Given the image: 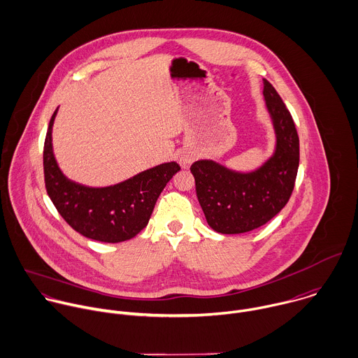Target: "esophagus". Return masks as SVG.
<instances>
[{"label":"esophagus","mask_w":358,"mask_h":358,"mask_svg":"<svg viewBox=\"0 0 358 358\" xmlns=\"http://www.w3.org/2000/svg\"><path fill=\"white\" fill-rule=\"evenodd\" d=\"M192 159H193V158H192V157H189V155H186V157H182V158H180V161H182L183 164H190V161H192Z\"/></svg>","instance_id":"34e87169"}]
</instances>
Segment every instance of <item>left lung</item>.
<instances>
[{
  "label": "left lung",
  "mask_w": 358,
  "mask_h": 358,
  "mask_svg": "<svg viewBox=\"0 0 358 358\" xmlns=\"http://www.w3.org/2000/svg\"><path fill=\"white\" fill-rule=\"evenodd\" d=\"M264 97L276 133L272 158L250 173H238L207 159L190 166L199 203L208 225L218 234H245L265 225L287 204L293 193L300 161L296 124L266 79Z\"/></svg>",
  "instance_id": "1"
}]
</instances>
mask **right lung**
Returning <instances> with one entry per match:
<instances>
[{
    "mask_svg": "<svg viewBox=\"0 0 358 358\" xmlns=\"http://www.w3.org/2000/svg\"><path fill=\"white\" fill-rule=\"evenodd\" d=\"M57 115L52 114L43 151L44 182L47 193L66 224L85 238L120 243L143 231L157 199L180 171L176 162L161 164L131 179L108 187H87L64 176L54 158L51 130Z\"/></svg>",
    "mask_w": 358,
    "mask_h": 358,
    "instance_id": "obj_1",
    "label": "right lung"
}]
</instances>
